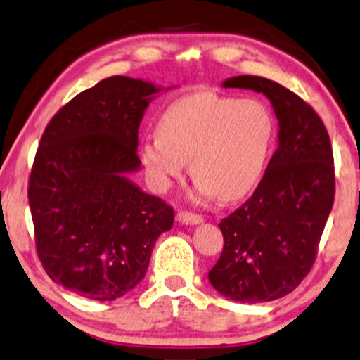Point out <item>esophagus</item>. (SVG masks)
<instances>
[{"mask_svg": "<svg viewBox=\"0 0 360 360\" xmlns=\"http://www.w3.org/2000/svg\"><path fill=\"white\" fill-rule=\"evenodd\" d=\"M176 221L184 225H200L203 219L200 215L190 214V212H179V214H176Z\"/></svg>", "mask_w": 360, "mask_h": 360, "instance_id": "obj_1", "label": "esophagus"}]
</instances>
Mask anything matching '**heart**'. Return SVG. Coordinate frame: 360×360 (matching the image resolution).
<instances>
[{
    "label": "heart",
    "mask_w": 360,
    "mask_h": 360,
    "mask_svg": "<svg viewBox=\"0 0 360 360\" xmlns=\"http://www.w3.org/2000/svg\"><path fill=\"white\" fill-rule=\"evenodd\" d=\"M157 131L140 143L141 167L157 192H167L190 160L197 193L232 202L260 181L275 127L260 101L195 93L168 106Z\"/></svg>",
    "instance_id": "b5f03b06"
}]
</instances>
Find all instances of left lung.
Returning <instances> with one entry per match:
<instances>
[{
    "label": "left lung",
    "instance_id": "1",
    "mask_svg": "<svg viewBox=\"0 0 360 360\" xmlns=\"http://www.w3.org/2000/svg\"><path fill=\"white\" fill-rule=\"evenodd\" d=\"M224 88L267 96L278 120V146L264 179L219 224L224 250L208 281L237 302H270L309 274L334 205V157L322 120L295 93L262 77L227 78Z\"/></svg>",
    "mask_w": 360,
    "mask_h": 360
}]
</instances>
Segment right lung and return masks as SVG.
<instances>
[{
  "instance_id": "1",
  "label": "right lung",
  "mask_w": 360,
  "mask_h": 360,
  "mask_svg": "<svg viewBox=\"0 0 360 360\" xmlns=\"http://www.w3.org/2000/svg\"><path fill=\"white\" fill-rule=\"evenodd\" d=\"M162 88L130 77L101 79L66 103L44 130L30 175L37 250L48 277L93 300L133 290L173 208L143 192L139 127Z\"/></svg>"
}]
</instances>
